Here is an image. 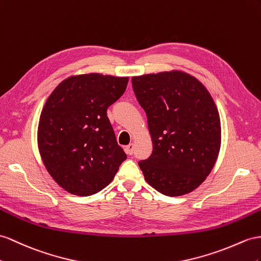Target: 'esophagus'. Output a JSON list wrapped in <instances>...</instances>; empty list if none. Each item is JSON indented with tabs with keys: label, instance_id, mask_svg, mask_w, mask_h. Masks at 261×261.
Masks as SVG:
<instances>
[{
	"label": "esophagus",
	"instance_id": "obj_1",
	"mask_svg": "<svg viewBox=\"0 0 261 261\" xmlns=\"http://www.w3.org/2000/svg\"><path fill=\"white\" fill-rule=\"evenodd\" d=\"M133 149H135V144L130 143L125 146V152L128 153L129 155H131V154H133Z\"/></svg>",
	"mask_w": 261,
	"mask_h": 261
}]
</instances>
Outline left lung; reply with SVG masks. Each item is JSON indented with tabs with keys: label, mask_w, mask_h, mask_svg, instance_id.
I'll return each instance as SVG.
<instances>
[{
	"label": "left lung",
	"mask_w": 261,
	"mask_h": 261,
	"mask_svg": "<svg viewBox=\"0 0 261 261\" xmlns=\"http://www.w3.org/2000/svg\"><path fill=\"white\" fill-rule=\"evenodd\" d=\"M148 118L153 151L139 162L145 181L168 196L197 189L216 163L222 142L217 107L197 78L181 70L132 77Z\"/></svg>",
	"instance_id": "1"
}]
</instances>
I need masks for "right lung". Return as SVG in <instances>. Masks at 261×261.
<instances>
[{
	"label": "right lung",
	"mask_w": 261,
	"mask_h": 261,
	"mask_svg": "<svg viewBox=\"0 0 261 261\" xmlns=\"http://www.w3.org/2000/svg\"><path fill=\"white\" fill-rule=\"evenodd\" d=\"M129 77L98 72L66 78L46 100L37 145L46 170L70 194L105 189L126 154L117 143L107 109L123 95Z\"/></svg>",
	"instance_id": "obj_1"
}]
</instances>
